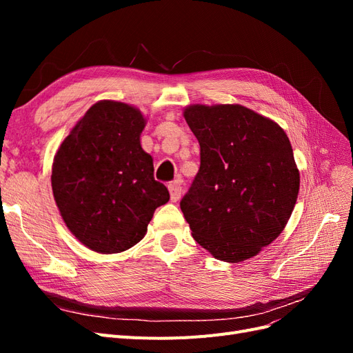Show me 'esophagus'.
<instances>
[{
	"label": "esophagus",
	"mask_w": 353,
	"mask_h": 353,
	"mask_svg": "<svg viewBox=\"0 0 353 353\" xmlns=\"http://www.w3.org/2000/svg\"><path fill=\"white\" fill-rule=\"evenodd\" d=\"M181 184H183V181L176 178L175 181H172V183L168 185L169 193H170V200H172V201H178L181 199V191H183V187H181Z\"/></svg>",
	"instance_id": "obj_1"
}]
</instances>
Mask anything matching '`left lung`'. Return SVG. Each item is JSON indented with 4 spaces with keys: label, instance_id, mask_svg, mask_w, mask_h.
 Here are the masks:
<instances>
[{
    "label": "left lung",
    "instance_id": "1",
    "mask_svg": "<svg viewBox=\"0 0 353 353\" xmlns=\"http://www.w3.org/2000/svg\"><path fill=\"white\" fill-rule=\"evenodd\" d=\"M200 169L179 206L194 240L237 263L284 230L299 194L293 148L280 125L240 104L185 109Z\"/></svg>",
    "mask_w": 353,
    "mask_h": 353
}]
</instances>
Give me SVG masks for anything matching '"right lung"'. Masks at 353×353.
<instances>
[{
	"label": "right lung",
	"mask_w": 353,
	"mask_h": 353,
	"mask_svg": "<svg viewBox=\"0 0 353 353\" xmlns=\"http://www.w3.org/2000/svg\"><path fill=\"white\" fill-rule=\"evenodd\" d=\"M144 126L132 105L103 100L91 105L54 156L51 185L60 215L94 252L131 249L169 200L168 188L154 179L152 156L141 148Z\"/></svg>",
	"instance_id": "obj_1"
}]
</instances>
